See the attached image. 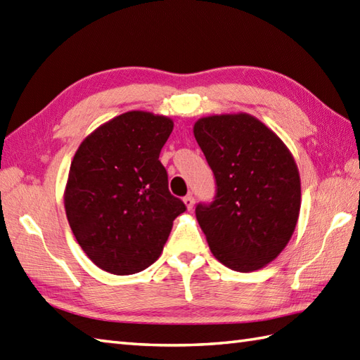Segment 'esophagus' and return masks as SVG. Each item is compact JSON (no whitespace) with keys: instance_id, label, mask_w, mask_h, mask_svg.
Instances as JSON below:
<instances>
[{"instance_id":"esophagus-1","label":"esophagus","mask_w":360,"mask_h":360,"mask_svg":"<svg viewBox=\"0 0 360 360\" xmlns=\"http://www.w3.org/2000/svg\"><path fill=\"white\" fill-rule=\"evenodd\" d=\"M182 201H184V204H186V207H187V209H193V205H195V198H193L192 195H187Z\"/></svg>"}]
</instances>
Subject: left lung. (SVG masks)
Instances as JSON below:
<instances>
[{
  "instance_id": "8db88e82",
  "label": "left lung",
  "mask_w": 360,
  "mask_h": 360,
  "mask_svg": "<svg viewBox=\"0 0 360 360\" xmlns=\"http://www.w3.org/2000/svg\"><path fill=\"white\" fill-rule=\"evenodd\" d=\"M195 139L217 179V196L196 205V219L219 263L238 272L274 262L300 213V174L289 148L246 112L195 122Z\"/></svg>"
}]
</instances>
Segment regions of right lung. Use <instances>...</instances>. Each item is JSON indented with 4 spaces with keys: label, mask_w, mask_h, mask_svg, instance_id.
Segmentation results:
<instances>
[{
    "label": "right lung",
    "mask_w": 360,
    "mask_h": 360,
    "mask_svg": "<svg viewBox=\"0 0 360 360\" xmlns=\"http://www.w3.org/2000/svg\"><path fill=\"white\" fill-rule=\"evenodd\" d=\"M173 120L128 111L86 136L71 162L65 210L88 258L114 275L147 269L186 204L168 192L159 155Z\"/></svg>",
    "instance_id": "add662e5"
}]
</instances>
